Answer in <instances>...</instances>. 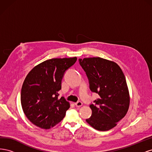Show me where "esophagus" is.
Listing matches in <instances>:
<instances>
[{"label": "esophagus", "instance_id": "obj_1", "mask_svg": "<svg viewBox=\"0 0 152 152\" xmlns=\"http://www.w3.org/2000/svg\"><path fill=\"white\" fill-rule=\"evenodd\" d=\"M75 104L77 107H80L82 105V103L81 102H77L75 103Z\"/></svg>", "mask_w": 152, "mask_h": 152}]
</instances>
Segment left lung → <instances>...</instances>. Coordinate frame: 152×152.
<instances>
[{
	"mask_svg": "<svg viewBox=\"0 0 152 152\" xmlns=\"http://www.w3.org/2000/svg\"><path fill=\"white\" fill-rule=\"evenodd\" d=\"M88 78L89 88L99 98L89 105L91 117L86 122L98 131H108L126 115L130 97L125 75L116 63L99 57L79 59Z\"/></svg>",
	"mask_w": 152,
	"mask_h": 152,
	"instance_id": "8db88e82",
	"label": "left lung"
}]
</instances>
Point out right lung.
Masks as SVG:
<instances>
[{"label": "right lung", "instance_id": "obj_1", "mask_svg": "<svg viewBox=\"0 0 152 152\" xmlns=\"http://www.w3.org/2000/svg\"><path fill=\"white\" fill-rule=\"evenodd\" d=\"M77 58H53L35 66L26 77L21 91V107L28 120L45 129L56 126L65 117L70 103L58 98L65 72Z\"/></svg>", "mask_w": 152, "mask_h": 152}]
</instances>
